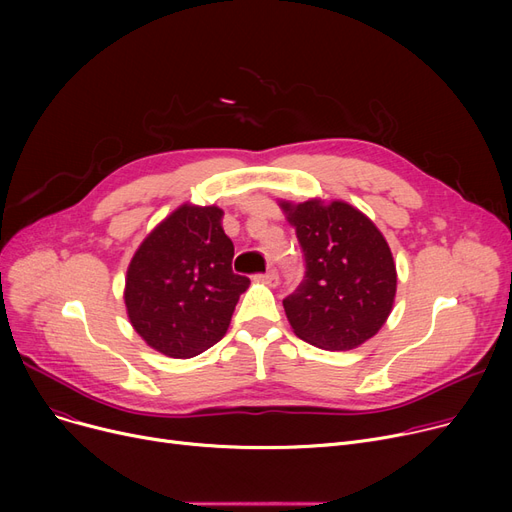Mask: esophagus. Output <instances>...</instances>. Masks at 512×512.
Listing matches in <instances>:
<instances>
[{"label":"esophagus","instance_id":"obj_1","mask_svg":"<svg viewBox=\"0 0 512 512\" xmlns=\"http://www.w3.org/2000/svg\"><path fill=\"white\" fill-rule=\"evenodd\" d=\"M267 284H270V286H278V282H280V276H278V270H274V267H272V270H267L263 276H261Z\"/></svg>","mask_w":512,"mask_h":512}]
</instances>
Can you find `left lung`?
I'll return each mask as SVG.
<instances>
[{"label": "left lung", "mask_w": 512, "mask_h": 512, "mask_svg": "<svg viewBox=\"0 0 512 512\" xmlns=\"http://www.w3.org/2000/svg\"><path fill=\"white\" fill-rule=\"evenodd\" d=\"M297 230L305 276L282 301L301 340L351 351L380 332L394 305L396 265L382 232L344 201H282Z\"/></svg>", "instance_id": "obj_1"}]
</instances>
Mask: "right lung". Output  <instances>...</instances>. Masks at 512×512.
<instances>
[{
    "instance_id": "1",
    "label": "right lung",
    "mask_w": 512,
    "mask_h": 512,
    "mask_svg": "<svg viewBox=\"0 0 512 512\" xmlns=\"http://www.w3.org/2000/svg\"><path fill=\"white\" fill-rule=\"evenodd\" d=\"M215 205H182L134 253L124 303L137 334L161 355L191 359L220 342L251 284L232 272L234 245Z\"/></svg>"
}]
</instances>
